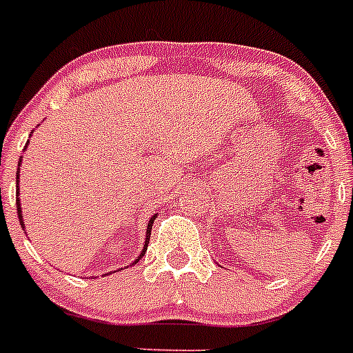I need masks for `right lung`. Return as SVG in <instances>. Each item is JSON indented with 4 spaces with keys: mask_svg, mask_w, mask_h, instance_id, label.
I'll list each match as a JSON object with an SVG mask.
<instances>
[{
    "mask_svg": "<svg viewBox=\"0 0 353 353\" xmlns=\"http://www.w3.org/2000/svg\"><path fill=\"white\" fill-rule=\"evenodd\" d=\"M28 145H29V141H28V143H26L24 150H26V148H28ZM21 163H22V157H21V161H19V164H17V213H19V222H21L22 229H24V232H26V224H24V219H22V208H21V201H19V192H21V190H19V173H21V171H19V168H21ZM155 219H157V213H155V215H152V216H150V221H148V224H147V234H145V245H143V250H141V254L138 255L137 259H134V263H131V264H137L138 261H140V259L143 257V254H145V252H147L148 241H150V231H152V224H154V221H155ZM106 274H108V273H106Z\"/></svg>",
    "mask_w": 353,
    "mask_h": 353,
    "instance_id": "add662e5",
    "label": "right lung"
}]
</instances>
